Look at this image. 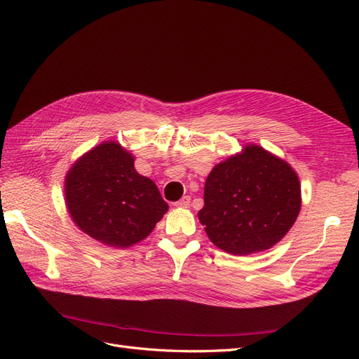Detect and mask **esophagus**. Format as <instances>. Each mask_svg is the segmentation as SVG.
<instances>
[{
	"label": "esophagus",
	"mask_w": 359,
	"mask_h": 359,
	"mask_svg": "<svg viewBox=\"0 0 359 359\" xmlns=\"http://www.w3.org/2000/svg\"><path fill=\"white\" fill-rule=\"evenodd\" d=\"M190 196H184V198H181L177 203H175V206H178V208H189L190 206Z\"/></svg>",
	"instance_id": "obj_1"
}]
</instances>
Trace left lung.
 I'll use <instances>...</instances> for the list:
<instances>
[{
    "mask_svg": "<svg viewBox=\"0 0 359 359\" xmlns=\"http://www.w3.org/2000/svg\"><path fill=\"white\" fill-rule=\"evenodd\" d=\"M198 212L210 241L247 256L274 247L301 211L298 173L287 161L256 144L220 161L210 172Z\"/></svg>",
    "mask_w": 359,
    "mask_h": 359,
    "instance_id": "obj_1",
    "label": "left lung"
}]
</instances>
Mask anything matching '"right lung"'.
Wrapping results in <instances>:
<instances>
[{
	"label": "right lung",
	"instance_id": "1",
	"mask_svg": "<svg viewBox=\"0 0 359 359\" xmlns=\"http://www.w3.org/2000/svg\"><path fill=\"white\" fill-rule=\"evenodd\" d=\"M73 223L107 247H132L153 232L169 210L153 180L135 169V156L115 140L86 151L64 181Z\"/></svg>",
	"mask_w": 359,
	"mask_h": 359
}]
</instances>
